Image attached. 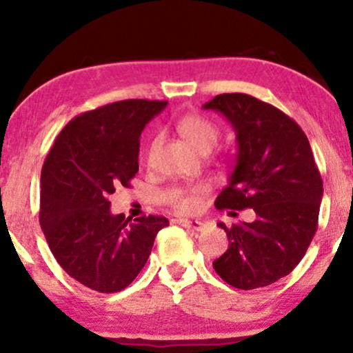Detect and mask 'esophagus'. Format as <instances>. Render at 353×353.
Wrapping results in <instances>:
<instances>
[{
  "label": "esophagus",
  "instance_id": "esophagus-1",
  "mask_svg": "<svg viewBox=\"0 0 353 353\" xmlns=\"http://www.w3.org/2000/svg\"><path fill=\"white\" fill-rule=\"evenodd\" d=\"M180 223L185 226V228H191L194 231H202L205 230V223L201 220H180Z\"/></svg>",
  "mask_w": 353,
  "mask_h": 353
}]
</instances>
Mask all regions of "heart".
<instances>
[{
	"label": "heart",
	"mask_w": 353,
	"mask_h": 353,
	"mask_svg": "<svg viewBox=\"0 0 353 353\" xmlns=\"http://www.w3.org/2000/svg\"><path fill=\"white\" fill-rule=\"evenodd\" d=\"M178 132L181 137L186 139V143L197 151L202 149H212L219 141L220 130L214 122L209 119L202 117V115H185L178 122ZM157 141L151 144V151H154ZM207 194H209V188L205 185H196L191 188H173L168 191V201L181 214H196L202 209Z\"/></svg>",
	"instance_id": "b5f03b06"
}]
</instances>
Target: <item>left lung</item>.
I'll return each mask as SVG.
<instances>
[{
  "mask_svg": "<svg viewBox=\"0 0 353 353\" xmlns=\"http://www.w3.org/2000/svg\"><path fill=\"white\" fill-rule=\"evenodd\" d=\"M202 108L223 115L238 141L215 207L255 212L252 223L220 221L230 244L214 268L233 288L268 286L297 267L316 233L323 181L310 143L291 117L254 96L219 94Z\"/></svg>",
  "mask_w": 353,
  "mask_h": 353,
  "instance_id": "1",
  "label": "left lung"
}]
</instances>
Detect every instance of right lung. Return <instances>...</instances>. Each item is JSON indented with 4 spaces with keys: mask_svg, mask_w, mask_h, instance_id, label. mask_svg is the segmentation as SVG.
I'll return each mask as SVG.
<instances>
[{
    "mask_svg": "<svg viewBox=\"0 0 353 353\" xmlns=\"http://www.w3.org/2000/svg\"><path fill=\"white\" fill-rule=\"evenodd\" d=\"M167 101L127 99L70 120L41 168L40 225L64 272L93 291L128 286L146 265L165 216L125 219L109 196L138 172L139 137Z\"/></svg>",
    "mask_w": 353,
    "mask_h": 353,
    "instance_id": "1",
    "label": "right lung"
}]
</instances>
